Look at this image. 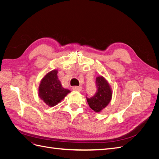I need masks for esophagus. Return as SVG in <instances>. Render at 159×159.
Returning <instances> with one entry per match:
<instances>
[{
    "label": "esophagus",
    "mask_w": 159,
    "mask_h": 159,
    "mask_svg": "<svg viewBox=\"0 0 159 159\" xmlns=\"http://www.w3.org/2000/svg\"><path fill=\"white\" fill-rule=\"evenodd\" d=\"M72 89H73V90H74V91H81V90H82L83 88L81 87V86H74V87L72 88Z\"/></svg>",
    "instance_id": "obj_1"
}]
</instances>
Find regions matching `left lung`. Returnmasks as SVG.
<instances>
[{
	"label": "left lung",
	"mask_w": 159,
	"mask_h": 159,
	"mask_svg": "<svg viewBox=\"0 0 159 159\" xmlns=\"http://www.w3.org/2000/svg\"><path fill=\"white\" fill-rule=\"evenodd\" d=\"M98 90L95 94L90 98H87L89 106L95 112L99 113L106 107L112 98V90L108 81L103 76L96 78Z\"/></svg>",
	"instance_id": "8db88e82"
}]
</instances>
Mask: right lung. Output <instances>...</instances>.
Here are the masks:
<instances>
[{
    "label": "right lung",
    "mask_w": 159,
    "mask_h": 159,
    "mask_svg": "<svg viewBox=\"0 0 159 159\" xmlns=\"http://www.w3.org/2000/svg\"><path fill=\"white\" fill-rule=\"evenodd\" d=\"M57 74V70L47 73L42 79L38 88L39 97L49 107H54L59 103L71 91L62 87Z\"/></svg>",
    "instance_id": "add662e5"
}]
</instances>
